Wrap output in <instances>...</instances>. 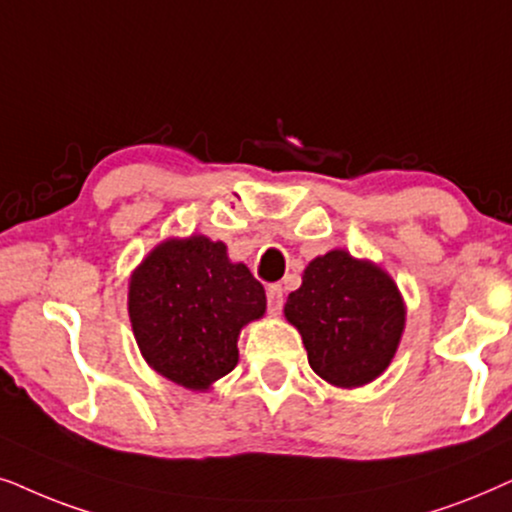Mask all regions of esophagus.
<instances>
[{
    "label": "esophagus",
    "instance_id": "esophagus-1",
    "mask_svg": "<svg viewBox=\"0 0 512 512\" xmlns=\"http://www.w3.org/2000/svg\"><path fill=\"white\" fill-rule=\"evenodd\" d=\"M267 304L271 313H281L283 309V288L281 285H269L267 288Z\"/></svg>",
    "mask_w": 512,
    "mask_h": 512
}]
</instances>
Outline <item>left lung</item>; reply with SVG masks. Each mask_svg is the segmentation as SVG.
<instances>
[{"mask_svg":"<svg viewBox=\"0 0 512 512\" xmlns=\"http://www.w3.org/2000/svg\"><path fill=\"white\" fill-rule=\"evenodd\" d=\"M285 318L297 327L311 370L330 384H370L391 363L405 327L400 292L379 267L346 250L316 257L290 292Z\"/></svg>","mask_w":512,"mask_h":512,"instance_id":"8db88e82","label":"left lung"}]
</instances>
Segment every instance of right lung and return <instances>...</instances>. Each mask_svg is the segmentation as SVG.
Here are the masks:
<instances>
[{
    "instance_id": "obj_1",
    "label": "right lung",
    "mask_w": 512,
    "mask_h": 512,
    "mask_svg": "<svg viewBox=\"0 0 512 512\" xmlns=\"http://www.w3.org/2000/svg\"><path fill=\"white\" fill-rule=\"evenodd\" d=\"M267 295L227 245L206 236L166 241L135 269L128 313L142 356L175 384L203 391L238 363V332L262 318Z\"/></svg>"
}]
</instances>
